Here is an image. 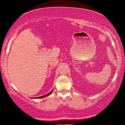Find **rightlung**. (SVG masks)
<instances>
[{
    "mask_svg": "<svg viewBox=\"0 0 125 125\" xmlns=\"http://www.w3.org/2000/svg\"><path fill=\"white\" fill-rule=\"evenodd\" d=\"M52 91H53V90H52V91H51V92H49V93H48V94H45V95H42V97H36V98H43V97H47V96H48V95H49V94H51V93H52Z\"/></svg>",
    "mask_w": 125,
    "mask_h": 125,
    "instance_id": "obj_1",
    "label": "right lung"
}]
</instances>
